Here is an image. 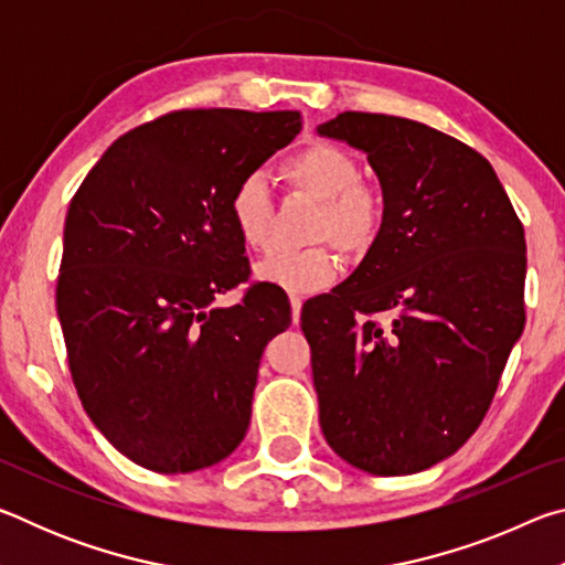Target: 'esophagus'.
<instances>
[{
	"mask_svg": "<svg viewBox=\"0 0 565 565\" xmlns=\"http://www.w3.org/2000/svg\"><path fill=\"white\" fill-rule=\"evenodd\" d=\"M289 301H291V319H294V323H299V319H301V296L299 294H291L289 296Z\"/></svg>",
	"mask_w": 565,
	"mask_h": 565,
	"instance_id": "34e87169",
	"label": "esophagus"
}]
</instances>
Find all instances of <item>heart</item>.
Listing matches in <instances>:
<instances>
[{
    "label": "heart",
    "mask_w": 565,
    "mask_h": 565,
    "mask_svg": "<svg viewBox=\"0 0 565 565\" xmlns=\"http://www.w3.org/2000/svg\"><path fill=\"white\" fill-rule=\"evenodd\" d=\"M279 177L296 191L319 199L309 238H327L341 254L361 256L376 244L384 226V196L361 181L356 157L333 141H311L281 159ZM228 218L248 252H262L274 228V194L262 177L238 179L228 194ZM337 274L331 248L317 242L303 248H274L256 264V276L286 291H317Z\"/></svg>",
    "instance_id": "b5f03b06"
}]
</instances>
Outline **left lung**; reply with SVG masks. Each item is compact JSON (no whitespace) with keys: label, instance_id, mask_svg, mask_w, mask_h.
<instances>
[{"label":"left lung","instance_id":"1","mask_svg":"<svg viewBox=\"0 0 565 565\" xmlns=\"http://www.w3.org/2000/svg\"><path fill=\"white\" fill-rule=\"evenodd\" d=\"M319 134L366 151L386 206L359 269L301 309L321 431L361 471H424L481 426L521 337L523 224L489 159L434 127L343 111Z\"/></svg>","mask_w":565,"mask_h":565}]
</instances>
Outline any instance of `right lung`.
<instances>
[{
  "label": "right lung",
  "instance_id": "1",
  "mask_svg": "<svg viewBox=\"0 0 565 565\" xmlns=\"http://www.w3.org/2000/svg\"><path fill=\"white\" fill-rule=\"evenodd\" d=\"M299 131V111L161 114L72 196L56 279L70 374L94 426L149 471H199L246 436L262 353L291 306L262 281L211 306L252 274L226 202Z\"/></svg>",
  "mask_w": 565,
  "mask_h": 565
}]
</instances>
